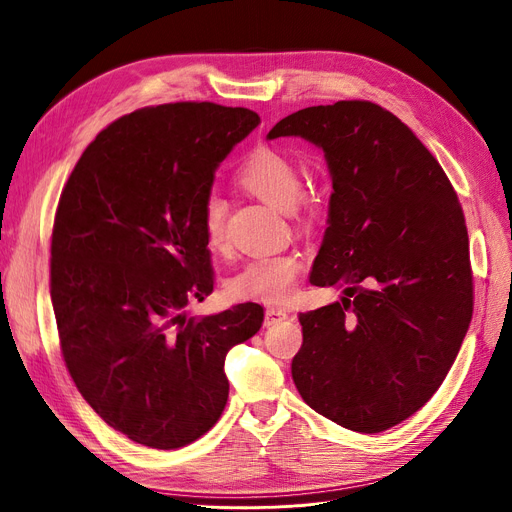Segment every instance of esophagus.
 Masks as SVG:
<instances>
[{"label": "esophagus", "mask_w": 512, "mask_h": 512, "mask_svg": "<svg viewBox=\"0 0 512 512\" xmlns=\"http://www.w3.org/2000/svg\"><path fill=\"white\" fill-rule=\"evenodd\" d=\"M288 318V311L286 309H278V307H268L265 309V326H274L282 320Z\"/></svg>", "instance_id": "obj_1"}]
</instances>
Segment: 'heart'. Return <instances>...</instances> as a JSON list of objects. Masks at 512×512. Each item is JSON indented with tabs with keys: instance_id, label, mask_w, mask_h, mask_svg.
Here are the masks:
<instances>
[{
	"instance_id": "heart-1",
	"label": "heart",
	"mask_w": 512,
	"mask_h": 512,
	"mask_svg": "<svg viewBox=\"0 0 512 512\" xmlns=\"http://www.w3.org/2000/svg\"><path fill=\"white\" fill-rule=\"evenodd\" d=\"M236 182L261 201L280 211L299 215L311 209L307 196L301 194V173L297 165L282 152L259 146L255 148L236 171ZM201 224L205 240L211 249H221L226 242V205L221 198L209 196ZM301 257L297 253H274L249 259L230 278L228 291L242 301H259L280 305L293 295L301 274Z\"/></svg>"
}]
</instances>
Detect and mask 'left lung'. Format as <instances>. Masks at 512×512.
<instances>
[{"label":"left lung","mask_w":512,"mask_h":512,"mask_svg":"<svg viewBox=\"0 0 512 512\" xmlns=\"http://www.w3.org/2000/svg\"><path fill=\"white\" fill-rule=\"evenodd\" d=\"M291 136L324 152L332 182L309 282L343 288L341 301L299 314L293 381L328 420L381 433L429 402L469 330L464 215L433 154L379 104L309 106L268 140Z\"/></svg>","instance_id":"left-lung-1"}]
</instances>
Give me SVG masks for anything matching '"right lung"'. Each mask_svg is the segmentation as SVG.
Wrapping results in <instances>:
<instances>
[{"mask_svg": "<svg viewBox=\"0 0 512 512\" xmlns=\"http://www.w3.org/2000/svg\"><path fill=\"white\" fill-rule=\"evenodd\" d=\"M261 123L249 108L177 102L100 131L66 182L52 232V305L66 368L96 414L131 441L175 450L228 402L232 347L259 303L194 320L213 293L201 213L215 171Z\"/></svg>", "mask_w": 512, "mask_h": 512, "instance_id": "right-lung-1", "label": "right lung"}]
</instances>
